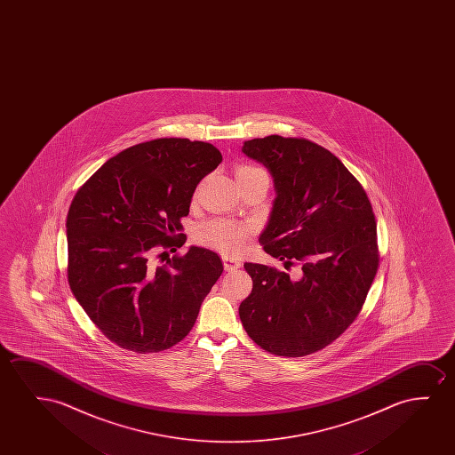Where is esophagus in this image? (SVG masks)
<instances>
[{
  "label": "esophagus",
  "instance_id": "obj_1",
  "mask_svg": "<svg viewBox=\"0 0 455 455\" xmlns=\"http://www.w3.org/2000/svg\"><path fill=\"white\" fill-rule=\"evenodd\" d=\"M222 262H224L225 270H228V272L241 267V261H237V259L231 258V256H222Z\"/></svg>",
  "mask_w": 455,
  "mask_h": 455
}]
</instances>
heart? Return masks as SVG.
I'll return each mask as SVG.
<instances>
[{"instance_id": "heart-1", "label": "heart", "mask_w": 455, "mask_h": 455, "mask_svg": "<svg viewBox=\"0 0 455 455\" xmlns=\"http://www.w3.org/2000/svg\"><path fill=\"white\" fill-rule=\"evenodd\" d=\"M261 169L251 166H241L236 171V177L253 174ZM249 236V228L227 219H212L210 222L200 225L196 230V239L202 245L218 250L227 255H237L243 250L245 239Z\"/></svg>"}]
</instances>
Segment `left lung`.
Here are the masks:
<instances>
[{
	"instance_id": "1",
	"label": "left lung",
	"mask_w": 455,
	"mask_h": 455,
	"mask_svg": "<svg viewBox=\"0 0 455 455\" xmlns=\"http://www.w3.org/2000/svg\"><path fill=\"white\" fill-rule=\"evenodd\" d=\"M245 156L274 179L259 243L297 274L245 262L253 289L239 306L250 339L299 357L334 342L361 312L378 270L376 222L367 194L330 150L303 138L243 141Z\"/></svg>"
}]
</instances>
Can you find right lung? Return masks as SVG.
Segmentation results:
<instances>
[{
	"label": "right lung",
	"instance_id": "add662e5",
	"mask_svg": "<svg viewBox=\"0 0 455 455\" xmlns=\"http://www.w3.org/2000/svg\"><path fill=\"white\" fill-rule=\"evenodd\" d=\"M220 162L212 144L160 138L119 152L76 193L67 218L69 287L121 348L158 353L193 330L224 270L220 258L194 245L162 267L151 256L185 243L180 219Z\"/></svg>",
	"mask_w": 455,
	"mask_h": 455
}]
</instances>
